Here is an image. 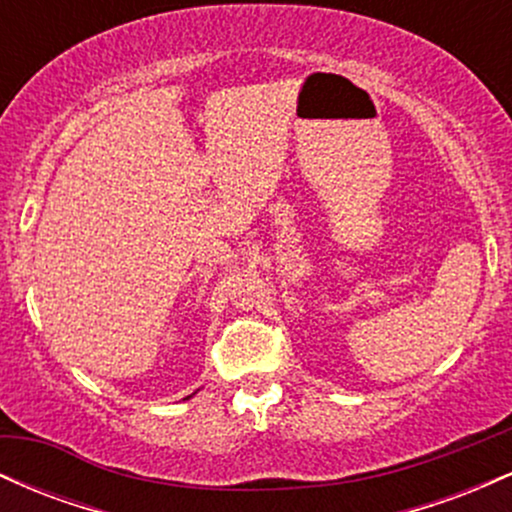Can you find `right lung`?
I'll return each mask as SVG.
<instances>
[{"label":"right lung","instance_id":"add662e5","mask_svg":"<svg viewBox=\"0 0 512 512\" xmlns=\"http://www.w3.org/2000/svg\"><path fill=\"white\" fill-rule=\"evenodd\" d=\"M192 395H197V392H192ZM192 395H190V397H192ZM190 397H185V399H190Z\"/></svg>","mask_w":512,"mask_h":512}]
</instances>
